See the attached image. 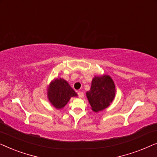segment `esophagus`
<instances>
[{
    "mask_svg": "<svg viewBox=\"0 0 157 157\" xmlns=\"http://www.w3.org/2000/svg\"><path fill=\"white\" fill-rule=\"evenodd\" d=\"M78 97L81 98H83V96H84V95H83V92H81V91L78 92Z\"/></svg>",
    "mask_w": 157,
    "mask_h": 157,
    "instance_id": "1",
    "label": "esophagus"
}]
</instances>
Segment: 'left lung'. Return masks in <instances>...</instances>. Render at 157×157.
<instances>
[{
    "instance_id": "8db88e82",
    "label": "left lung",
    "mask_w": 157,
    "mask_h": 157,
    "mask_svg": "<svg viewBox=\"0 0 157 157\" xmlns=\"http://www.w3.org/2000/svg\"><path fill=\"white\" fill-rule=\"evenodd\" d=\"M86 97L94 112L101 111L110 106L116 95V86L109 75L95 76L91 81V86L86 91Z\"/></svg>"
}]
</instances>
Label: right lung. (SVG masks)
Listing matches in <instances>:
<instances>
[{
  "label": "right lung",
  "instance_id": "add662e5",
  "mask_svg": "<svg viewBox=\"0 0 157 157\" xmlns=\"http://www.w3.org/2000/svg\"><path fill=\"white\" fill-rule=\"evenodd\" d=\"M46 91L49 102L58 110L63 109L71 98L78 96L69 83L61 78L51 81L47 86Z\"/></svg>",
  "mask_w": 157,
  "mask_h": 157
}]
</instances>
